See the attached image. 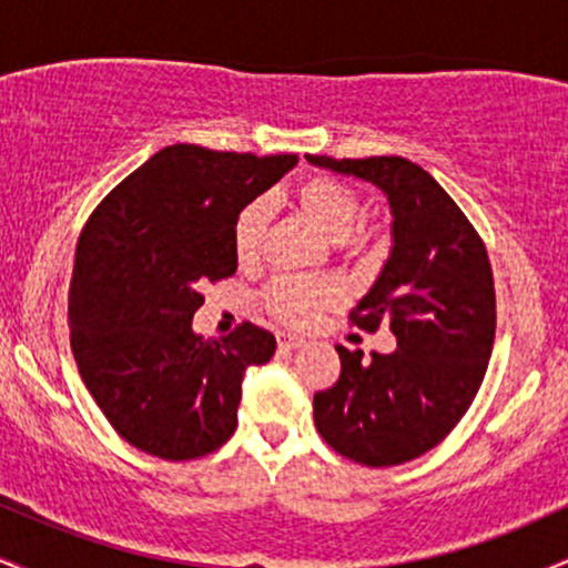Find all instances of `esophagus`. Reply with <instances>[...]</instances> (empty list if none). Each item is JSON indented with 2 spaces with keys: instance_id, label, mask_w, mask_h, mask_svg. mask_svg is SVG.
Wrapping results in <instances>:
<instances>
[{
  "instance_id": "1",
  "label": "esophagus",
  "mask_w": 568,
  "mask_h": 568,
  "mask_svg": "<svg viewBox=\"0 0 568 568\" xmlns=\"http://www.w3.org/2000/svg\"><path fill=\"white\" fill-rule=\"evenodd\" d=\"M306 338L304 336H296V334H277V347L280 349H298L304 347Z\"/></svg>"
}]
</instances>
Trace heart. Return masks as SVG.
I'll list each match as a JSON object with an SVG mask.
<instances>
[{
	"instance_id": "obj_1",
	"label": "heart",
	"mask_w": 568,
	"mask_h": 568,
	"mask_svg": "<svg viewBox=\"0 0 568 568\" xmlns=\"http://www.w3.org/2000/svg\"><path fill=\"white\" fill-rule=\"evenodd\" d=\"M296 202L302 213L334 243H344L355 232L363 216L361 197L347 184L331 175H312L298 184ZM270 221V202L251 200L232 224L234 256L253 262L262 247V237ZM342 296L338 283L331 277H280L264 291V306L288 325H310L323 310L334 306Z\"/></svg>"
}]
</instances>
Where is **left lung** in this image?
Wrapping results in <instances>:
<instances>
[{
  "instance_id": "1",
  "label": "left lung",
  "mask_w": 568,
  "mask_h": 568,
  "mask_svg": "<svg viewBox=\"0 0 568 568\" xmlns=\"http://www.w3.org/2000/svg\"><path fill=\"white\" fill-rule=\"evenodd\" d=\"M306 160L387 197L393 247L352 323L363 331L389 323L397 342L371 361L336 347L342 374L315 395V427L352 462L403 465L452 433L484 382L497 328L486 245L446 189L410 160Z\"/></svg>"
}]
</instances>
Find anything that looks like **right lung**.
Listing matches in <instances>:
<instances>
[{
  "instance_id": "1",
  "label": "right lung",
  "mask_w": 568,
  "mask_h": 568,
  "mask_svg": "<svg viewBox=\"0 0 568 568\" xmlns=\"http://www.w3.org/2000/svg\"><path fill=\"white\" fill-rule=\"evenodd\" d=\"M296 162L173 143L84 224L69 285L71 352L130 446L184 462L232 438L245 368L270 361L277 342L253 323L205 338L192 317L202 285L237 272V213Z\"/></svg>"
}]
</instances>
